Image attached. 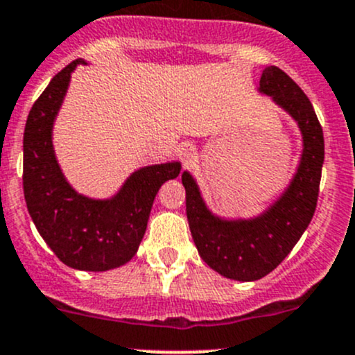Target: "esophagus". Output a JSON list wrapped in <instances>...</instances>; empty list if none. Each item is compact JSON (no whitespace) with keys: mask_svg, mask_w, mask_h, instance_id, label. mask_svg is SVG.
Listing matches in <instances>:
<instances>
[{"mask_svg":"<svg viewBox=\"0 0 355 355\" xmlns=\"http://www.w3.org/2000/svg\"><path fill=\"white\" fill-rule=\"evenodd\" d=\"M178 155H180L184 163H189V161L196 156V146L191 144V142H185V144H182L180 149H178Z\"/></svg>","mask_w":355,"mask_h":355,"instance_id":"34e87169","label":"esophagus"}]
</instances>
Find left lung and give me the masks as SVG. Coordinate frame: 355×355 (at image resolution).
Instances as JSON below:
<instances>
[{"label":"left lung","mask_w":355,"mask_h":355,"mask_svg":"<svg viewBox=\"0 0 355 355\" xmlns=\"http://www.w3.org/2000/svg\"><path fill=\"white\" fill-rule=\"evenodd\" d=\"M259 89L295 118L304 135L302 161L282 199L256 220L221 221L206 209L191 175H182L189 227L199 256L220 275L241 282L271 273L302 237L316 211L324 161L323 128L302 89L278 67L263 71Z\"/></svg>","instance_id":"8db88e82"}]
</instances>
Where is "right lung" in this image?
Returning <instances> with one entry per match:
<instances>
[{"mask_svg": "<svg viewBox=\"0 0 355 355\" xmlns=\"http://www.w3.org/2000/svg\"><path fill=\"white\" fill-rule=\"evenodd\" d=\"M75 60L55 75L28 111L24 130V196L35 228L62 263L75 270L106 271L137 252L161 185L178 177L180 163L135 171L111 200L78 196L60 171L51 127L62 106Z\"/></svg>", "mask_w": 355, "mask_h": 355, "instance_id": "add662e5", "label": "right lung"}]
</instances>
